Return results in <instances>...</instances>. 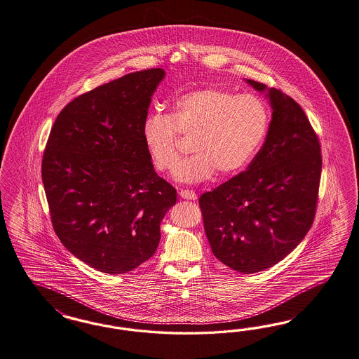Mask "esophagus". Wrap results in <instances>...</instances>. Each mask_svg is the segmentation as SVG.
<instances>
[{
	"mask_svg": "<svg viewBox=\"0 0 359 359\" xmlns=\"http://www.w3.org/2000/svg\"><path fill=\"white\" fill-rule=\"evenodd\" d=\"M179 195L183 198H187V200H195V198H198L195 191H192V189H180Z\"/></svg>",
	"mask_w": 359,
	"mask_h": 359,
	"instance_id": "34e87169",
	"label": "esophagus"
}]
</instances>
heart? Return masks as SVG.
I'll list each match as a JSON object with an SVG mask.
<instances>
[{"mask_svg": "<svg viewBox=\"0 0 359 359\" xmlns=\"http://www.w3.org/2000/svg\"><path fill=\"white\" fill-rule=\"evenodd\" d=\"M271 126L264 99L220 87L188 91L173 100L171 114L152 112L143 123V142L161 172L172 171L182 158V138L195 152L175 171L184 183H198L217 171L240 172L257 156Z\"/></svg>", "mask_w": 359, "mask_h": 359, "instance_id": "b5f03b06", "label": "heart"}]
</instances>
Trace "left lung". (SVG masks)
<instances>
[{"instance_id": "obj_1", "label": "left lung", "mask_w": 359, "mask_h": 359, "mask_svg": "<svg viewBox=\"0 0 359 359\" xmlns=\"http://www.w3.org/2000/svg\"><path fill=\"white\" fill-rule=\"evenodd\" d=\"M268 97L272 122L257 156L247 171L198 198L213 255L244 274L285 259L309 232L318 204L320 139L294 99L278 88Z\"/></svg>"}]
</instances>
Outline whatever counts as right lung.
Wrapping results in <instances>:
<instances>
[{"mask_svg":"<svg viewBox=\"0 0 359 359\" xmlns=\"http://www.w3.org/2000/svg\"><path fill=\"white\" fill-rule=\"evenodd\" d=\"M163 69L124 75L73 99L51 127L42 183L55 235L109 274L131 272L161 241L176 189L155 172L143 123Z\"/></svg>","mask_w":359,"mask_h":359,"instance_id":"add662e5","label":"right lung"}]
</instances>
